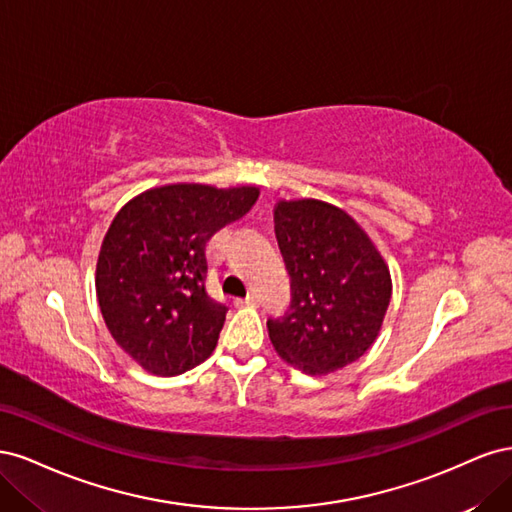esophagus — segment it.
Segmentation results:
<instances>
[{"label": "esophagus", "mask_w": 512, "mask_h": 512, "mask_svg": "<svg viewBox=\"0 0 512 512\" xmlns=\"http://www.w3.org/2000/svg\"><path fill=\"white\" fill-rule=\"evenodd\" d=\"M235 303H237V305H258V303H260V299H258V294H254V292H252V294H247L245 299H237Z\"/></svg>", "instance_id": "34e87169"}]
</instances>
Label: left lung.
I'll list each match as a JSON object with an SVG mask.
<instances>
[{
  "label": "left lung",
  "instance_id": "8db88e82",
  "mask_svg": "<svg viewBox=\"0 0 512 512\" xmlns=\"http://www.w3.org/2000/svg\"><path fill=\"white\" fill-rule=\"evenodd\" d=\"M275 237L290 307L269 318L271 344L305 374H331L367 352L391 301V273L363 228L322 200H282Z\"/></svg>",
  "mask_w": 512,
  "mask_h": 512
}]
</instances>
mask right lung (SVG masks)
<instances>
[{"instance_id": "add662e5", "label": "right lung", "mask_w": 512, "mask_h": 512, "mask_svg": "<svg viewBox=\"0 0 512 512\" xmlns=\"http://www.w3.org/2000/svg\"><path fill=\"white\" fill-rule=\"evenodd\" d=\"M256 198V188L177 183L147 190L115 215L98 256L100 312L151 374L179 376L215 350L228 307L207 292V243Z\"/></svg>"}]
</instances>
